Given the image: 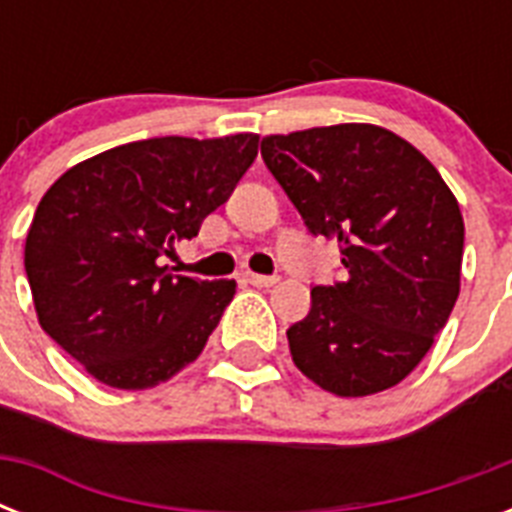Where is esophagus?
I'll return each instance as SVG.
<instances>
[{
  "instance_id": "obj_1",
  "label": "esophagus",
  "mask_w": 512,
  "mask_h": 512,
  "mask_svg": "<svg viewBox=\"0 0 512 512\" xmlns=\"http://www.w3.org/2000/svg\"><path fill=\"white\" fill-rule=\"evenodd\" d=\"M241 279L249 281L252 287H273V284L279 281L276 276H263V273H252V271L241 273Z\"/></svg>"
}]
</instances>
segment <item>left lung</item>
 <instances>
[{"instance_id":"left-lung-1","label":"left lung","mask_w":512,"mask_h":512,"mask_svg":"<svg viewBox=\"0 0 512 512\" xmlns=\"http://www.w3.org/2000/svg\"><path fill=\"white\" fill-rule=\"evenodd\" d=\"M265 167L313 236L340 244L345 276L311 289L287 329L292 361L335 396H372L404 380L460 295V204L404 138L374 124L268 135Z\"/></svg>"}]
</instances>
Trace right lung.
<instances>
[{"label": "right lung", "instance_id": "right-lung-1", "mask_svg": "<svg viewBox=\"0 0 512 512\" xmlns=\"http://www.w3.org/2000/svg\"><path fill=\"white\" fill-rule=\"evenodd\" d=\"M257 140H135L76 164L44 193L26 236L36 316L95 380L154 388L204 350L236 281L172 276L159 257L228 201Z\"/></svg>", "mask_w": 512, "mask_h": 512}]
</instances>
